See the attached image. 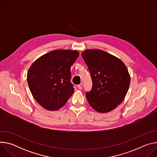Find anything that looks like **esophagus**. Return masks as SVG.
Here are the masks:
<instances>
[{
    "instance_id": "34e87169",
    "label": "esophagus",
    "mask_w": 157,
    "mask_h": 157,
    "mask_svg": "<svg viewBox=\"0 0 157 157\" xmlns=\"http://www.w3.org/2000/svg\"><path fill=\"white\" fill-rule=\"evenodd\" d=\"M78 89H82V84H78Z\"/></svg>"
}]
</instances>
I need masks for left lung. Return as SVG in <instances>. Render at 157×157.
Instances as JSON below:
<instances>
[{"instance_id": "left-lung-1", "label": "left lung", "mask_w": 157, "mask_h": 157, "mask_svg": "<svg viewBox=\"0 0 157 157\" xmlns=\"http://www.w3.org/2000/svg\"><path fill=\"white\" fill-rule=\"evenodd\" d=\"M90 73L93 87L86 93L90 105L98 113L114 110L124 99L130 82L125 64L118 58L101 50L81 53Z\"/></svg>"}]
</instances>
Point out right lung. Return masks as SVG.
<instances>
[{"label":"right lung","instance_id":"1","mask_svg":"<svg viewBox=\"0 0 157 157\" xmlns=\"http://www.w3.org/2000/svg\"><path fill=\"white\" fill-rule=\"evenodd\" d=\"M79 55L76 50H53L38 58L30 67L27 73L30 90L43 108L57 110L73 94L70 70Z\"/></svg>","mask_w":157,"mask_h":157}]
</instances>
